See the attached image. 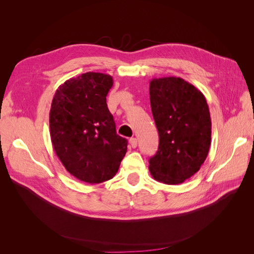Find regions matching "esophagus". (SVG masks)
I'll use <instances>...</instances> for the list:
<instances>
[{"mask_svg":"<svg viewBox=\"0 0 254 254\" xmlns=\"http://www.w3.org/2000/svg\"><path fill=\"white\" fill-rule=\"evenodd\" d=\"M129 144L132 148H136L137 145H138V140L137 138H130L129 139Z\"/></svg>","mask_w":254,"mask_h":254,"instance_id":"esophagus-1","label":"esophagus"}]
</instances>
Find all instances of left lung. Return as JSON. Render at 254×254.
<instances>
[{
  "label": "left lung",
  "mask_w": 254,
  "mask_h": 254,
  "mask_svg": "<svg viewBox=\"0 0 254 254\" xmlns=\"http://www.w3.org/2000/svg\"><path fill=\"white\" fill-rule=\"evenodd\" d=\"M151 111L158 130V150L149 159L158 182L176 185L201 169L211 145V118L201 90L180 77L153 78Z\"/></svg>",
  "instance_id": "obj_1"
}]
</instances>
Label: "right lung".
I'll return each instance as SVG.
<instances>
[{
    "instance_id": "1",
    "label": "right lung",
    "mask_w": 254,
    "mask_h": 254,
    "mask_svg": "<svg viewBox=\"0 0 254 254\" xmlns=\"http://www.w3.org/2000/svg\"><path fill=\"white\" fill-rule=\"evenodd\" d=\"M112 85L110 75L87 72L60 85L51 103L53 149L71 175L90 184L112 179L127 149L106 103Z\"/></svg>"
}]
</instances>
